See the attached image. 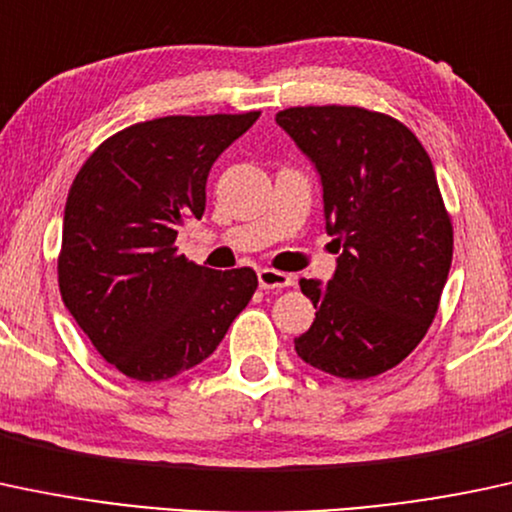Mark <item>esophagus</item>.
Segmentation results:
<instances>
[{"mask_svg":"<svg viewBox=\"0 0 512 512\" xmlns=\"http://www.w3.org/2000/svg\"><path fill=\"white\" fill-rule=\"evenodd\" d=\"M292 283H295V278L283 271H273V268H261L258 271V285L263 290H278V287H290Z\"/></svg>","mask_w":512,"mask_h":512,"instance_id":"obj_1","label":"esophagus"}]
</instances>
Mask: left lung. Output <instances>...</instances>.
<instances>
[{"mask_svg": "<svg viewBox=\"0 0 512 512\" xmlns=\"http://www.w3.org/2000/svg\"><path fill=\"white\" fill-rule=\"evenodd\" d=\"M275 123L312 159L324 188L336 273L300 280L317 309L295 338L307 365L343 380L392 370L438 314L452 222L433 162L404 123L358 106L285 108Z\"/></svg>", "mask_w": 512, "mask_h": 512, "instance_id": "8db88e82", "label": "left lung"}]
</instances>
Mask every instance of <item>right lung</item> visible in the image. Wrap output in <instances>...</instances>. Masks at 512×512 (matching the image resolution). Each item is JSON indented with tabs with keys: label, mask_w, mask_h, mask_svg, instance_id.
I'll return each mask as SVG.
<instances>
[{
	"label": "right lung",
	"mask_w": 512,
	"mask_h": 512,
	"mask_svg": "<svg viewBox=\"0 0 512 512\" xmlns=\"http://www.w3.org/2000/svg\"><path fill=\"white\" fill-rule=\"evenodd\" d=\"M258 111L166 116L108 137L79 169L65 205L57 283L101 358L159 382L210 358L256 292L251 268L212 271L176 251L203 217L205 183Z\"/></svg>",
	"instance_id": "right-lung-1"
}]
</instances>
